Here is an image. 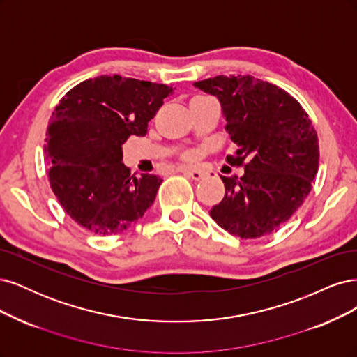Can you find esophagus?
I'll return each instance as SVG.
<instances>
[{
	"mask_svg": "<svg viewBox=\"0 0 357 357\" xmlns=\"http://www.w3.org/2000/svg\"><path fill=\"white\" fill-rule=\"evenodd\" d=\"M179 172H182V174L188 175L190 178H192V179H195V181H200V179H203V176H204V174H203L202 170L192 169V167H187V166L179 167Z\"/></svg>",
	"mask_w": 357,
	"mask_h": 357,
	"instance_id": "34e87169",
	"label": "esophagus"
}]
</instances>
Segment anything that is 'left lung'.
I'll list each match as a JSON object with an SVG mask.
<instances>
[{
    "instance_id": "obj_1",
    "label": "left lung",
    "mask_w": 357,
    "mask_h": 357,
    "mask_svg": "<svg viewBox=\"0 0 357 357\" xmlns=\"http://www.w3.org/2000/svg\"><path fill=\"white\" fill-rule=\"evenodd\" d=\"M221 102L225 130L237 145L227 163L245 175L221 176L225 195L212 220L240 238L283 225L312 191L319 169L317 133L294 96L250 75H218L194 83Z\"/></svg>"
}]
</instances>
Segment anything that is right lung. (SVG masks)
<instances>
[{
	"instance_id": "add662e5",
	"label": "right lung",
	"mask_w": 357,
	"mask_h": 357,
	"mask_svg": "<svg viewBox=\"0 0 357 357\" xmlns=\"http://www.w3.org/2000/svg\"><path fill=\"white\" fill-rule=\"evenodd\" d=\"M174 87L121 75L77 84L59 100L45 132L50 188L79 227L99 236L120 234L141 220L155 200L162 178H136L121 145L145 136Z\"/></svg>"
}]
</instances>
